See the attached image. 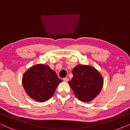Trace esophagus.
<instances>
[{
    "label": "esophagus",
    "instance_id": "esophagus-1",
    "mask_svg": "<svg viewBox=\"0 0 130 130\" xmlns=\"http://www.w3.org/2000/svg\"><path fill=\"white\" fill-rule=\"evenodd\" d=\"M63 81H65V82H68L69 81V79L68 78H64L63 79Z\"/></svg>",
    "mask_w": 130,
    "mask_h": 130
}]
</instances>
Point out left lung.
Instances as JSON below:
<instances>
[{
    "instance_id": "1",
    "label": "left lung",
    "mask_w": 130,
    "mask_h": 130,
    "mask_svg": "<svg viewBox=\"0 0 130 130\" xmlns=\"http://www.w3.org/2000/svg\"><path fill=\"white\" fill-rule=\"evenodd\" d=\"M72 74L73 78L68 84L80 101H92L101 92L103 78L95 68L79 64L73 69Z\"/></svg>"
}]
</instances>
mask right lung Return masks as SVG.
<instances>
[{
  "instance_id": "right-lung-1",
  "label": "right lung",
  "mask_w": 130,
  "mask_h": 130,
  "mask_svg": "<svg viewBox=\"0 0 130 130\" xmlns=\"http://www.w3.org/2000/svg\"><path fill=\"white\" fill-rule=\"evenodd\" d=\"M62 81L54 71L43 64L33 66L22 77L23 87L26 94L33 100L41 102L50 99Z\"/></svg>"
}]
</instances>
